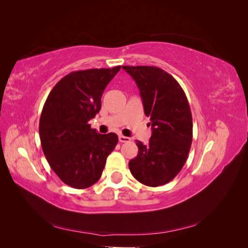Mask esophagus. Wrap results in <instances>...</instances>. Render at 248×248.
Wrapping results in <instances>:
<instances>
[{"instance_id": "34e87169", "label": "esophagus", "mask_w": 248, "mask_h": 248, "mask_svg": "<svg viewBox=\"0 0 248 248\" xmlns=\"http://www.w3.org/2000/svg\"><path fill=\"white\" fill-rule=\"evenodd\" d=\"M130 138H127V137H124V136H120L119 137V141L120 142H128L130 141Z\"/></svg>"}]
</instances>
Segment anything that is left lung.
Returning <instances> with one entry per match:
<instances>
[{
    "label": "left lung",
    "mask_w": 248,
    "mask_h": 248,
    "mask_svg": "<svg viewBox=\"0 0 248 248\" xmlns=\"http://www.w3.org/2000/svg\"><path fill=\"white\" fill-rule=\"evenodd\" d=\"M122 68L136 80L153 130L147 145L136 141L139 153L129 161V170L141 184L164 185L179 174L188 158L192 141L188 100L179 82L158 67Z\"/></svg>",
    "instance_id": "1"
}]
</instances>
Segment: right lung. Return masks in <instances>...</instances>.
I'll return each instance as SVG.
<instances>
[{
	"label": "right lung",
	"mask_w": 248,
	"mask_h": 248,
	"mask_svg": "<svg viewBox=\"0 0 248 248\" xmlns=\"http://www.w3.org/2000/svg\"><path fill=\"white\" fill-rule=\"evenodd\" d=\"M121 69L73 71L60 79L44 103L39 136L51 170L65 184L85 189L101 177L108 156L118 142L116 133L100 134L89 121L101 108V96Z\"/></svg>",
	"instance_id": "right-lung-1"
}]
</instances>
